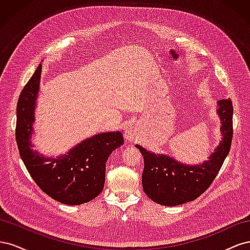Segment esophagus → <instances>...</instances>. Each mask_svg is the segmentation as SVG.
Listing matches in <instances>:
<instances>
[{"label": "esophagus", "instance_id": "1", "mask_svg": "<svg viewBox=\"0 0 250 250\" xmlns=\"http://www.w3.org/2000/svg\"><path fill=\"white\" fill-rule=\"evenodd\" d=\"M140 137V131L135 126L127 127L124 131V138L128 142H137Z\"/></svg>", "mask_w": 250, "mask_h": 250}]
</instances>
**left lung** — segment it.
<instances>
[{"instance_id":"left-lung-1","label":"left lung","mask_w":250,"mask_h":250,"mask_svg":"<svg viewBox=\"0 0 250 250\" xmlns=\"http://www.w3.org/2000/svg\"><path fill=\"white\" fill-rule=\"evenodd\" d=\"M216 107L222 139L207 161L196 165L186 164L169 154L135 146L144 157L142 185L151 200L165 207H176L195 200L213 183L229 153L232 139L231 100H219Z\"/></svg>"}]
</instances>
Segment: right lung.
<instances>
[{
    "instance_id": "obj_1",
    "label": "right lung",
    "mask_w": 250,
    "mask_h": 250,
    "mask_svg": "<svg viewBox=\"0 0 250 250\" xmlns=\"http://www.w3.org/2000/svg\"><path fill=\"white\" fill-rule=\"evenodd\" d=\"M42 63L21 90L17 106L16 138L28 172L51 198L67 206H79L96 198L105 183L106 162L124 144L118 131L100 132L74 145L63 154L46 156L35 150V109L40 94Z\"/></svg>"
}]
</instances>
